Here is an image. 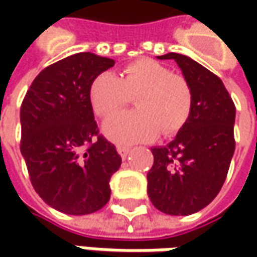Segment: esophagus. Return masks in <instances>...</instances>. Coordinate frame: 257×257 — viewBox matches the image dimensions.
<instances>
[{
    "label": "esophagus",
    "instance_id": "esophagus-1",
    "mask_svg": "<svg viewBox=\"0 0 257 257\" xmlns=\"http://www.w3.org/2000/svg\"><path fill=\"white\" fill-rule=\"evenodd\" d=\"M117 152H118V154H120L123 159H125L128 152H130V147H128V146H123V144H118V146H117Z\"/></svg>",
    "mask_w": 257,
    "mask_h": 257
}]
</instances>
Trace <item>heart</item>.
<instances>
[{
	"label": "heart",
	"mask_w": 257,
	"mask_h": 257,
	"mask_svg": "<svg viewBox=\"0 0 257 257\" xmlns=\"http://www.w3.org/2000/svg\"><path fill=\"white\" fill-rule=\"evenodd\" d=\"M94 113L108 118L134 98L137 110L121 113L104 124V133L114 142L134 143L179 133L187 123L193 105L192 87L182 74L152 58L127 64L120 77L101 73L90 85Z\"/></svg>",
	"instance_id": "b5f03b06"
}]
</instances>
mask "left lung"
Wrapping results in <instances>:
<instances>
[{
  "label": "left lung",
  "instance_id": "1",
  "mask_svg": "<svg viewBox=\"0 0 257 257\" xmlns=\"http://www.w3.org/2000/svg\"><path fill=\"white\" fill-rule=\"evenodd\" d=\"M182 68L193 93L190 117L176 139L154 147L147 173L153 206L173 216L202 210L219 194L234 153L236 107L222 80L194 60L177 53L160 55Z\"/></svg>",
  "mask_w": 257,
  "mask_h": 257
}]
</instances>
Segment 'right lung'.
Segmentation results:
<instances>
[{
	"label": "right lung",
	"mask_w": 257,
	"mask_h": 257,
	"mask_svg": "<svg viewBox=\"0 0 257 257\" xmlns=\"http://www.w3.org/2000/svg\"><path fill=\"white\" fill-rule=\"evenodd\" d=\"M114 60L78 53L45 67L21 104V154L38 196L58 212L90 214L110 200L121 157L100 134L90 85Z\"/></svg>",
	"instance_id": "add662e5"
}]
</instances>
